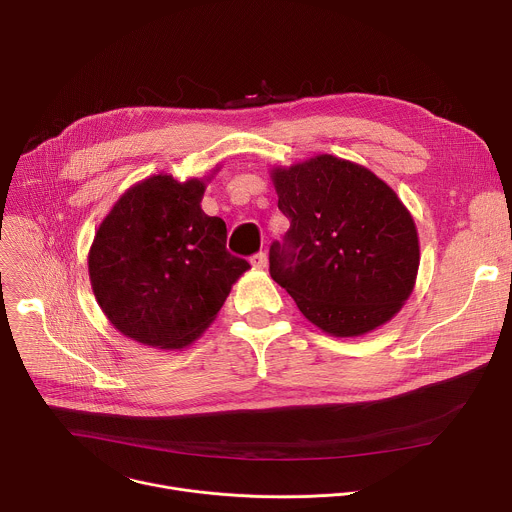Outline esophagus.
Returning <instances> with one entry per match:
<instances>
[{"instance_id": "esophagus-1", "label": "esophagus", "mask_w": 512, "mask_h": 512, "mask_svg": "<svg viewBox=\"0 0 512 512\" xmlns=\"http://www.w3.org/2000/svg\"><path fill=\"white\" fill-rule=\"evenodd\" d=\"M251 265L255 267V269H265L267 267V255L263 253V251H259V253H255V255H251Z\"/></svg>"}]
</instances>
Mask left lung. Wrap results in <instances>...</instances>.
<instances>
[{
    "instance_id": "obj_1",
    "label": "left lung",
    "mask_w": 512,
    "mask_h": 512,
    "mask_svg": "<svg viewBox=\"0 0 512 512\" xmlns=\"http://www.w3.org/2000/svg\"><path fill=\"white\" fill-rule=\"evenodd\" d=\"M289 218L269 249V273L300 312L332 336L389 322L411 296L419 239L409 210L371 170L336 156L273 168Z\"/></svg>"
}]
</instances>
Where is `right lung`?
<instances>
[{
	"label": "right lung",
	"mask_w": 512,
	"mask_h": 512,
	"mask_svg": "<svg viewBox=\"0 0 512 512\" xmlns=\"http://www.w3.org/2000/svg\"><path fill=\"white\" fill-rule=\"evenodd\" d=\"M204 188L198 178H145L101 223L89 275L103 314L123 336L164 350L188 346L251 267L227 251L223 218L200 208Z\"/></svg>",
	"instance_id": "obj_1"
}]
</instances>
